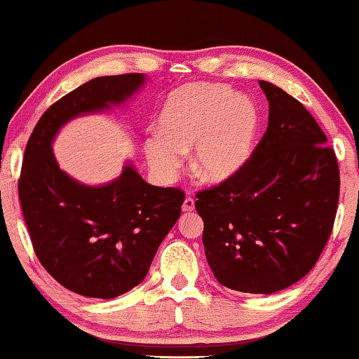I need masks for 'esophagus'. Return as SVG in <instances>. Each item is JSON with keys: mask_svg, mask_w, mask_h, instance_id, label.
<instances>
[{"mask_svg": "<svg viewBox=\"0 0 359 359\" xmlns=\"http://www.w3.org/2000/svg\"><path fill=\"white\" fill-rule=\"evenodd\" d=\"M181 209H183L184 212H191V210H194V199L191 198V196H188V198L184 199L183 205H181Z\"/></svg>", "mask_w": 359, "mask_h": 359, "instance_id": "esophagus-1", "label": "esophagus"}]
</instances>
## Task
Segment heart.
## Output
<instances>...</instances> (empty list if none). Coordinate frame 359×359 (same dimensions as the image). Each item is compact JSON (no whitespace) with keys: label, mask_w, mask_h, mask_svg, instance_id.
Returning a JSON list of instances; mask_svg holds the SVG:
<instances>
[{"label":"heart","mask_w":359,"mask_h":359,"mask_svg":"<svg viewBox=\"0 0 359 359\" xmlns=\"http://www.w3.org/2000/svg\"><path fill=\"white\" fill-rule=\"evenodd\" d=\"M158 126L145 140L147 161L158 178L173 180L184 151L193 147L196 173L210 183H224L252 156L258 112L252 100L233 95L229 86L194 83L168 97Z\"/></svg>","instance_id":"1"}]
</instances>
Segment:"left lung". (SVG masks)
<instances>
[{"instance_id":"1","label":"left lung","mask_w":359,"mask_h":359,"mask_svg":"<svg viewBox=\"0 0 359 359\" xmlns=\"http://www.w3.org/2000/svg\"><path fill=\"white\" fill-rule=\"evenodd\" d=\"M268 127L232 180L196 194L205 258L222 286L273 294L313 268L335 222L340 171L311 112L273 83Z\"/></svg>"}]
</instances>
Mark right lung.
<instances>
[{"mask_svg":"<svg viewBox=\"0 0 359 359\" xmlns=\"http://www.w3.org/2000/svg\"><path fill=\"white\" fill-rule=\"evenodd\" d=\"M142 73L90 80L48 107L24 151L19 201L39 262L63 287L112 299L144 281L160 243L181 215L184 193L142 180L127 163L119 178L88 186L60 170L52 142L81 114L119 106Z\"/></svg>","mask_w":359,"mask_h":359,"instance_id":"add662e5","label":"right lung"}]
</instances>
